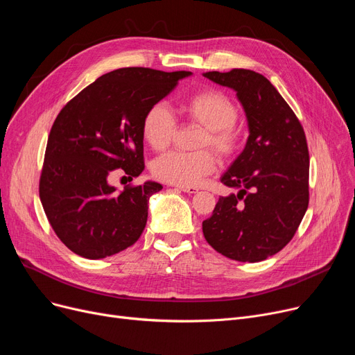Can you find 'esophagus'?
I'll list each match as a JSON object with an SVG mask.
<instances>
[{"instance_id": "obj_1", "label": "esophagus", "mask_w": 355, "mask_h": 355, "mask_svg": "<svg viewBox=\"0 0 355 355\" xmlns=\"http://www.w3.org/2000/svg\"><path fill=\"white\" fill-rule=\"evenodd\" d=\"M172 187L184 193H196L198 192V188H195V187H179V184H172Z\"/></svg>"}]
</instances>
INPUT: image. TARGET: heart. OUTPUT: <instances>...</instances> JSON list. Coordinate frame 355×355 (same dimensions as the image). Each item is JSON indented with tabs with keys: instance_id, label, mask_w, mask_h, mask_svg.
<instances>
[{
	"instance_id": "b5f03b06",
	"label": "heart",
	"mask_w": 355,
	"mask_h": 355,
	"mask_svg": "<svg viewBox=\"0 0 355 355\" xmlns=\"http://www.w3.org/2000/svg\"><path fill=\"white\" fill-rule=\"evenodd\" d=\"M182 114L204 127L198 147H211L221 159H231L239 153L244 134L235 124L239 110L232 101L216 89H205L193 94L180 104ZM176 131V120L166 105H151L141 121V134L144 141L153 150H164L171 144ZM216 168V159L208 150L195 153L183 151H166L159 156L151 171L153 175L167 183L179 187H193L202 178L211 175Z\"/></svg>"
}]
</instances>
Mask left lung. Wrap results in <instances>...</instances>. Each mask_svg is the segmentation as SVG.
Returning a JSON list of instances; mask_svg holds the SVG:
<instances>
[{"label":"left lung","mask_w":355,"mask_h":355,"mask_svg":"<svg viewBox=\"0 0 355 355\" xmlns=\"http://www.w3.org/2000/svg\"><path fill=\"white\" fill-rule=\"evenodd\" d=\"M237 92L250 136L221 182L239 193L218 199L202 223L223 256L256 263L276 254L297 231L309 204V151L297 116L263 75L248 69L207 72Z\"/></svg>","instance_id":"obj_1"}]
</instances>
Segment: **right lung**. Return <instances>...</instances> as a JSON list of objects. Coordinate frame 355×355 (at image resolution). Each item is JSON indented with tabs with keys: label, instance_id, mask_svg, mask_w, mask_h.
Returning <instances> with one entry per match:
<instances>
[{
	"label": "right lung",
	"instance_id": "right-lung-1",
	"mask_svg": "<svg viewBox=\"0 0 355 355\" xmlns=\"http://www.w3.org/2000/svg\"><path fill=\"white\" fill-rule=\"evenodd\" d=\"M191 72L123 67L99 76L58 114L40 175L43 209L59 240L75 254L98 260L136 243L147 223L150 196L162 184H110L144 171L141 121Z\"/></svg>",
	"mask_w": 355,
	"mask_h": 355
}]
</instances>
